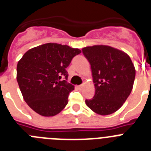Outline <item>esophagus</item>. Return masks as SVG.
Wrapping results in <instances>:
<instances>
[{
	"mask_svg": "<svg viewBox=\"0 0 151 151\" xmlns=\"http://www.w3.org/2000/svg\"><path fill=\"white\" fill-rule=\"evenodd\" d=\"M77 87L78 88H81L82 87V85H78V86H77Z\"/></svg>",
	"mask_w": 151,
	"mask_h": 151,
	"instance_id": "1",
	"label": "esophagus"
}]
</instances>
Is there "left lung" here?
Listing matches in <instances>:
<instances>
[{"mask_svg": "<svg viewBox=\"0 0 151 151\" xmlns=\"http://www.w3.org/2000/svg\"><path fill=\"white\" fill-rule=\"evenodd\" d=\"M91 64L95 94L85 104L102 116L115 113L123 105L132 90L135 69L126 53L107 45L82 48Z\"/></svg>", "mask_w": 151, "mask_h": 151, "instance_id": "left-lung-1", "label": "left lung"}]
</instances>
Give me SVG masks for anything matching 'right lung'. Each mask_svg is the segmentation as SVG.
Listing matches in <instances>:
<instances>
[{"instance_id": "add662e5", "label": "right lung", "mask_w": 151, "mask_h": 151, "mask_svg": "<svg viewBox=\"0 0 151 151\" xmlns=\"http://www.w3.org/2000/svg\"><path fill=\"white\" fill-rule=\"evenodd\" d=\"M78 48L47 43L26 52L17 63V79L24 100L35 113L54 116L68 104L74 86L68 83L66 68Z\"/></svg>"}]
</instances>
